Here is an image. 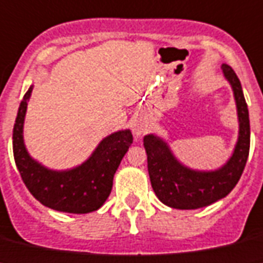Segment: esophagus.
Here are the masks:
<instances>
[{"label": "esophagus", "instance_id": "1", "mask_svg": "<svg viewBox=\"0 0 263 263\" xmlns=\"http://www.w3.org/2000/svg\"><path fill=\"white\" fill-rule=\"evenodd\" d=\"M132 127H133V134L136 138H140L142 134L146 133L147 130V123L145 122V121L142 120V118H137V120H134L133 125H132Z\"/></svg>", "mask_w": 263, "mask_h": 263}]
</instances>
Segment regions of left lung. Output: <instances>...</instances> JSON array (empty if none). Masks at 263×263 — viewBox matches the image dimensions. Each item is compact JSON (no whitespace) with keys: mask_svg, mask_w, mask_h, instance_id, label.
<instances>
[{"mask_svg":"<svg viewBox=\"0 0 263 263\" xmlns=\"http://www.w3.org/2000/svg\"><path fill=\"white\" fill-rule=\"evenodd\" d=\"M222 71L233 89L237 116L238 140L232 157L217 170H196L179 162L165 140L156 134L143 137L147 154V172L156 196L173 209L192 210L205 208L225 198L238 183L250 149V121L241 82L232 67L222 64Z\"/></svg>","mask_w":263,"mask_h":263,"instance_id":"obj_1","label":"left lung"}]
</instances>
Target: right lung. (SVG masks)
<instances>
[{"instance_id":"1","label":"right lung","mask_w":263,"mask_h":263,"mask_svg":"<svg viewBox=\"0 0 263 263\" xmlns=\"http://www.w3.org/2000/svg\"><path fill=\"white\" fill-rule=\"evenodd\" d=\"M33 85L25 93L13 129V154L21 178L31 196L57 212L86 214L96 212L109 197L113 178L133 143L129 129L105 137L91 156L67 170L49 169L31 158L24 142V122Z\"/></svg>"}]
</instances>
